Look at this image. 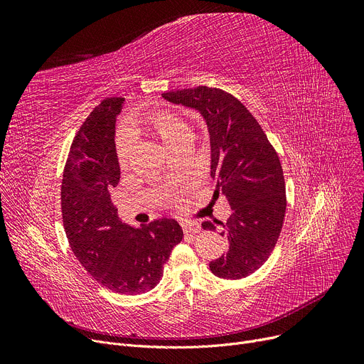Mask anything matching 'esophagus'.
<instances>
[{
    "label": "esophagus",
    "mask_w": 364,
    "mask_h": 364,
    "mask_svg": "<svg viewBox=\"0 0 364 364\" xmlns=\"http://www.w3.org/2000/svg\"><path fill=\"white\" fill-rule=\"evenodd\" d=\"M181 227L184 233H199L202 230L200 225L195 221H184L181 223Z\"/></svg>",
    "instance_id": "obj_1"
}]
</instances>
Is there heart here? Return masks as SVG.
<instances>
[{
	"mask_svg": "<svg viewBox=\"0 0 364 364\" xmlns=\"http://www.w3.org/2000/svg\"><path fill=\"white\" fill-rule=\"evenodd\" d=\"M134 129L146 131L156 136L168 149H172L183 139L190 136L188 125L178 117L169 110H158L144 114V117L136 119L134 122ZM132 149V140L128 132H122L117 141V153L121 166H125L129 158Z\"/></svg>",
	"mask_w": 364,
	"mask_h": 364,
	"instance_id": "heart-1",
	"label": "heart"
}]
</instances>
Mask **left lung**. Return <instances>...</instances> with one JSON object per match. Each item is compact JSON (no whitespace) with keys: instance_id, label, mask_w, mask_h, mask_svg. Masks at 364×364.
Segmentation results:
<instances>
[{"instance_id":"8db88e82","label":"left lung","mask_w":364,"mask_h":364,"mask_svg":"<svg viewBox=\"0 0 364 364\" xmlns=\"http://www.w3.org/2000/svg\"><path fill=\"white\" fill-rule=\"evenodd\" d=\"M166 102L198 110L211 143L214 195L232 208L225 225L205 221V230L224 225L228 247L209 269L236 280L257 272L274 250L286 213L283 169L258 121L236 97L220 88L196 87L164 92Z\"/></svg>"}]
</instances>
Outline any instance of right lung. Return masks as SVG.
<instances>
[{"label": "right lung", "instance_id": "1", "mask_svg": "<svg viewBox=\"0 0 364 364\" xmlns=\"http://www.w3.org/2000/svg\"><path fill=\"white\" fill-rule=\"evenodd\" d=\"M124 103L122 97L103 100L75 136L63 172L62 215L72 251L88 274L112 292L139 295L161 282L183 230L172 218L128 225L112 203L121 178L114 124Z\"/></svg>", "mask_w": 364, "mask_h": 364}]
</instances>
